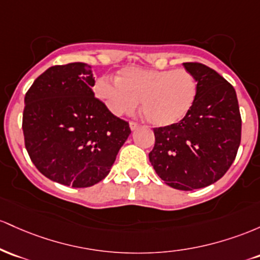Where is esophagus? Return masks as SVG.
Wrapping results in <instances>:
<instances>
[{"mask_svg": "<svg viewBox=\"0 0 260 260\" xmlns=\"http://www.w3.org/2000/svg\"><path fill=\"white\" fill-rule=\"evenodd\" d=\"M129 125H130V129L131 130H136L140 126L139 122H136V121H130Z\"/></svg>", "mask_w": 260, "mask_h": 260, "instance_id": "34e87169", "label": "esophagus"}]
</instances>
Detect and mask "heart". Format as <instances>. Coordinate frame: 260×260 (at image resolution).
<instances>
[{
    "label": "heart",
    "mask_w": 260,
    "mask_h": 260,
    "mask_svg": "<svg viewBox=\"0 0 260 260\" xmlns=\"http://www.w3.org/2000/svg\"><path fill=\"white\" fill-rule=\"evenodd\" d=\"M95 94L115 115L141 110L154 126H171L188 115L198 97V81L185 69L156 70L126 67L118 80L104 76L95 83Z\"/></svg>",
    "instance_id": "1"
}]
</instances>
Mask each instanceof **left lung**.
Here are the masks:
<instances>
[{
    "instance_id": "8db88e82",
    "label": "left lung",
    "mask_w": 260,
    "mask_h": 260,
    "mask_svg": "<svg viewBox=\"0 0 260 260\" xmlns=\"http://www.w3.org/2000/svg\"><path fill=\"white\" fill-rule=\"evenodd\" d=\"M198 81V97L183 120L153 127L148 157L166 184L193 190L217 182L235 161L241 144L242 119L231 83L200 62H184Z\"/></svg>"
}]
</instances>
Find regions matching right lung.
I'll list each match as a JSON object with an SVG mask.
<instances>
[{
	"label": "right lung",
	"mask_w": 260,
	"mask_h": 260,
	"mask_svg": "<svg viewBox=\"0 0 260 260\" xmlns=\"http://www.w3.org/2000/svg\"><path fill=\"white\" fill-rule=\"evenodd\" d=\"M92 66H51L25 93L24 144L49 179L74 188L97 184L110 172L131 130L94 97Z\"/></svg>",
	"instance_id": "obj_1"
}]
</instances>
